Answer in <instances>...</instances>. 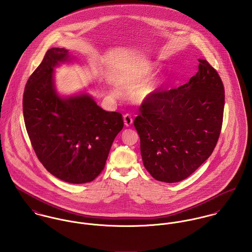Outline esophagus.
<instances>
[{
  "label": "esophagus",
  "mask_w": 252,
  "mask_h": 252,
  "mask_svg": "<svg viewBox=\"0 0 252 252\" xmlns=\"http://www.w3.org/2000/svg\"><path fill=\"white\" fill-rule=\"evenodd\" d=\"M123 118H124V124H125V126L130 127V126L133 124V118H132V116H131L129 113L125 114Z\"/></svg>",
  "instance_id": "34e87169"
}]
</instances>
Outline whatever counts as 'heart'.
Returning <instances> with one entry per match:
<instances>
[{
	"label": "heart",
	"mask_w": 252,
	"mask_h": 252,
	"mask_svg": "<svg viewBox=\"0 0 252 252\" xmlns=\"http://www.w3.org/2000/svg\"><path fill=\"white\" fill-rule=\"evenodd\" d=\"M155 68H156L155 65L151 63L141 65L140 67L132 71V72L129 74V76L125 81V84L132 87L142 86L144 82L152 75ZM163 84H164L163 79H157L154 82L149 83L148 85L144 86L142 90H140V92L137 94V99L139 101H144V99H146L148 96L158 91L163 86Z\"/></svg>",
	"instance_id": "1"
}]
</instances>
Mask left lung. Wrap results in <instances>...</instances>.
Wrapping results in <instances>:
<instances>
[{
	"label": "left lung",
	"instance_id": "8db88e82",
	"mask_svg": "<svg viewBox=\"0 0 252 252\" xmlns=\"http://www.w3.org/2000/svg\"><path fill=\"white\" fill-rule=\"evenodd\" d=\"M199 62L187 83L152 94L135 118L144 168L156 180H185L211 156L218 141L224 86L207 60Z\"/></svg>",
	"mask_w": 252,
	"mask_h": 252
}]
</instances>
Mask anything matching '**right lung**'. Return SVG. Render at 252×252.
Masks as SVG:
<instances>
[{"instance_id":"add662e5","label":"right lung","mask_w":252,"mask_h":252,"mask_svg":"<svg viewBox=\"0 0 252 252\" xmlns=\"http://www.w3.org/2000/svg\"><path fill=\"white\" fill-rule=\"evenodd\" d=\"M69 50L53 47L29 77L23 95L27 133L43 167L59 180L80 184L104 170L108 152L124 123L87 93L60 96L54 68L72 62Z\"/></svg>"}]
</instances>
